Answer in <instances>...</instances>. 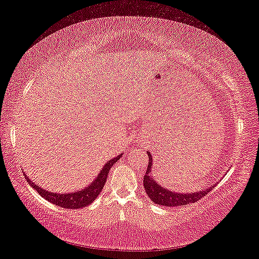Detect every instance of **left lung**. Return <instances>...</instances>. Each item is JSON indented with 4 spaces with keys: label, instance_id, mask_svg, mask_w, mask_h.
Here are the masks:
<instances>
[{
    "label": "left lung",
    "instance_id": "8db88e82",
    "mask_svg": "<svg viewBox=\"0 0 259 259\" xmlns=\"http://www.w3.org/2000/svg\"><path fill=\"white\" fill-rule=\"evenodd\" d=\"M148 154V165L145 176H144V188L150 196L153 202L160 205H165V207H177V205H185L190 203H194L196 201L201 200L204 195L212 190V187H209L208 190L199 191V192H191V193H177L166 190L165 187L161 186L157 184L153 176H151L152 170V155L150 152Z\"/></svg>",
    "mask_w": 259,
    "mask_h": 259
}]
</instances>
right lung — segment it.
<instances>
[{
  "label": "right lung",
  "instance_id": "right-lung-1",
  "mask_svg": "<svg viewBox=\"0 0 259 259\" xmlns=\"http://www.w3.org/2000/svg\"><path fill=\"white\" fill-rule=\"evenodd\" d=\"M121 156L122 154L113 157V159L107 161L103 166L102 171L99 172L97 178H96L90 185L82 188L81 191H77L74 193L49 192L47 190H43V188L40 186H37L36 184H34L32 181H29L28 177H26V179H27V183L29 185L32 186L35 191H37L38 194H40L42 198H45L46 200L49 201V202L54 203L56 205H59V207L65 208V209H80L83 207H87V205L93 203L96 200V198H97L99 193L103 190L105 182H106L107 176H108V171L111 170L113 164H115ZM24 175L26 176L25 172Z\"/></svg>",
  "mask_w": 259,
  "mask_h": 259
}]
</instances>
